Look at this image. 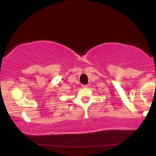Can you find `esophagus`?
I'll return each mask as SVG.
<instances>
[{
  "label": "esophagus",
  "instance_id": "obj_1",
  "mask_svg": "<svg viewBox=\"0 0 156 156\" xmlns=\"http://www.w3.org/2000/svg\"><path fill=\"white\" fill-rule=\"evenodd\" d=\"M82 87L83 88H86V87H87V85H82Z\"/></svg>",
  "mask_w": 156,
  "mask_h": 156
}]
</instances>
